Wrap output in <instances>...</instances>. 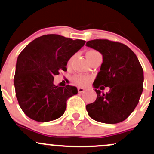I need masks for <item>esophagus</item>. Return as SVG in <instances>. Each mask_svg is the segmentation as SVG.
<instances>
[{
	"label": "esophagus",
	"instance_id": "obj_1",
	"mask_svg": "<svg viewBox=\"0 0 154 154\" xmlns=\"http://www.w3.org/2000/svg\"><path fill=\"white\" fill-rule=\"evenodd\" d=\"M77 90H78V93H80V94H82V92L85 91V89H84L83 88H77Z\"/></svg>",
	"mask_w": 154,
	"mask_h": 154
}]
</instances>
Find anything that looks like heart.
<instances>
[{"label":"heart","instance_id":"1","mask_svg":"<svg viewBox=\"0 0 154 154\" xmlns=\"http://www.w3.org/2000/svg\"><path fill=\"white\" fill-rule=\"evenodd\" d=\"M95 53H97V51L91 50V51H88V52H87V54H95ZM71 60H72V59L69 60L68 64L70 63ZM73 80H74V81L75 82V83L77 84V85H80V86H85V85H88L91 80V77H89V76L84 75V74H77V75L74 76Z\"/></svg>","mask_w":154,"mask_h":154}]
</instances>
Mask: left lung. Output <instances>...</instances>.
<instances>
[{
    "label": "left lung",
    "mask_w": 154,
    "mask_h": 154,
    "mask_svg": "<svg viewBox=\"0 0 154 154\" xmlns=\"http://www.w3.org/2000/svg\"><path fill=\"white\" fill-rule=\"evenodd\" d=\"M86 46L103 55L100 71L93 83L97 99L86 106L88 115L103 123L122 122L135 109L143 91L141 64L134 51L123 43L97 39L88 41ZM104 86L110 90L102 94L97 88Z\"/></svg>",
    "instance_id": "8db88e82"
}]
</instances>
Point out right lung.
Segmentation results:
<instances>
[{"label": "right lung", "mask_w": 154, "mask_h": 154, "mask_svg": "<svg viewBox=\"0 0 154 154\" xmlns=\"http://www.w3.org/2000/svg\"><path fill=\"white\" fill-rule=\"evenodd\" d=\"M82 40L59 35H43L29 43L19 54L14 85L20 108L38 122H48L64 114L67 100L77 88L54 84L59 71H67L69 60L85 44Z\"/></svg>", "instance_id": "obj_1"}]
</instances>
